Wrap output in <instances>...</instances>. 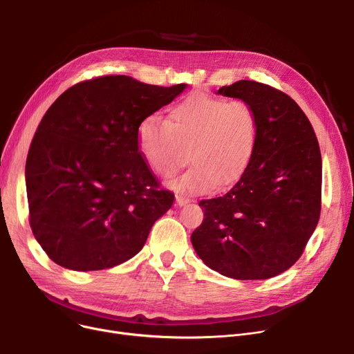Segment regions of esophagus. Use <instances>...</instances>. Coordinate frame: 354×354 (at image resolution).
I'll list each match as a JSON object with an SVG mask.
<instances>
[{
    "instance_id": "esophagus-1",
    "label": "esophagus",
    "mask_w": 354,
    "mask_h": 354,
    "mask_svg": "<svg viewBox=\"0 0 354 354\" xmlns=\"http://www.w3.org/2000/svg\"><path fill=\"white\" fill-rule=\"evenodd\" d=\"M191 201H189V198H187V196H183V195H176V203L179 207H183V205H187V203H189Z\"/></svg>"
}]
</instances>
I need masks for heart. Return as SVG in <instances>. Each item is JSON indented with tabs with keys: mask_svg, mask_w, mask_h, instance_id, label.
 <instances>
[{
	"mask_svg": "<svg viewBox=\"0 0 354 354\" xmlns=\"http://www.w3.org/2000/svg\"><path fill=\"white\" fill-rule=\"evenodd\" d=\"M258 119L244 100L191 93L176 102L167 120L153 115L138 127V146L147 165L171 178L187 159L188 171L174 182L183 192L202 194L245 171L257 146Z\"/></svg>",
	"mask_w": 354,
	"mask_h": 354,
	"instance_id": "heart-1",
	"label": "heart"
}]
</instances>
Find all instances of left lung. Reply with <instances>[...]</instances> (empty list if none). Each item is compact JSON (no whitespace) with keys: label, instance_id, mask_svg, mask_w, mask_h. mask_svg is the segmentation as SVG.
Here are the masks:
<instances>
[{"label":"left lung","instance_id":"left-lung-1","mask_svg":"<svg viewBox=\"0 0 354 354\" xmlns=\"http://www.w3.org/2000/svg\"><path fill=\"white\" fill-rule=\"evenodd\" d=\"M219 95L247 102L258 119L255 152L232 187L202 199L192 245L209 268L235 280H266L301 257L322 211V153L314 129L288 95L239 80Z\"/></svg>","mask_w":354,"mask_h":354}]
</instances>
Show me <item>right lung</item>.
<instances>
[{
	"label": "right lung",
	"instance_id": "1",
	"mask_svg": "<svg viewBox=\"0 0 354 354\" xmlns=\"http://www.w3.org/2000/svg\"><path fill=\"white\" fill-rule=\"evenodd\" d=\"M185 87L102 76L48 107L28 149L26 187L31 231L55 264L106 270L143 248L175 195L149 169L138 127Z\"/></svg>",
	"mask_w": 354,
	"mask_h": 354
}]
</instances>
